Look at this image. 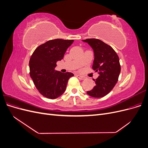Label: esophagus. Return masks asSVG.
I'll return each mask as SVG.
<instances>
[{"label":"esophagus","mask_w":148,"mask_h":148,"mask_svg":"<svg viewBox=\"0 0 148 148\" xmlns=\"http://www.w3.org/2000/svg\"><path fill=\"white\" fill-rule=\"evenodd\" d=\"M77 77L79 79H82V80H83L85 79V77H83V76H82V75H77Z\"/></svg>","instance_id":"1"}]
</instances>
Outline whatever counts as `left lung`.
Segmentation results:
<instances>
[{"label":"left lung","instance_id":"obj_1","mask_svg":"<svg viewBox=\"0 0 148 148\" xmlns=\"http://www.w3.org/2000/svg\"><path fill=\"white\" fill-rule=\"evenodd\" d=\"M95 53L92 69L99 74L95 86L87 94L93 97H102L109 93L117 83L120 73L119 58L113 48L98 39L83 40Z\"/></svg>","mask_w":148,"mask_h":148}]
</instances>
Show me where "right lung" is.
I'll list each match as a JSON object with an SVG mask.
<instances>
[{
    "label": "right lung",
    "instance_id": "add662e5",
    "mask_svg": "<svg viewBox=\"0 0 148 148\" xmlns=\"http://www.w3.org/2000/svg\"><path fill=\"white\" fill-rule=\"evenodd\" d=\"M73 40L56 39L38 46L31 56L29 65V75L36 88L42 96L56 99L63 94L70 77V72L62 73L55 70L57 62L61 60L66 49Z\"/></svg>",
    "mask_w": 148,
    "mask_h": 148
}]
</instances>
